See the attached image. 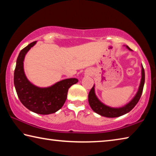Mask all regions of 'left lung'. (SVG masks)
<instances>
[{
    "instance_id": "8db88e82",
    "label": "left lung",
    "mask_w": 156,
    "mask_h": 156,
    "mask_svg": "<svg viewBox=\"0 0 156 156\" xmlns=\"http://www.w3.org/2000/svg\"><path fill=\"white\" fill-rule=\"evenodd\" d=\"M126 47L129 49L131 50L128 46ZM145 80V75H144V69L143 67H142V79L141 83L140 84L139 89L138 93L136 94V96L133 98V99L128 103L125 107L121 108H112L108 106H106L104 104H102L100 100L97 98V97L95 94L94 92V86L91 89L89 93L88 100L89 105L94 112L97 113L102 116L107 118H116L119 117L122 115H125L126 113L130 112L131 109H133V107L136 106L138 103L140 98L142 96V91H143V87L144 84Z\"/></svg>"
}]
</instances>
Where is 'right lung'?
Returning <instances> with one entry per match:
<instances>
[{"instance_id":"right-lung-1","label":"right lung","mask_w":156,"mask_h":156,"mask_svg":"<svg viewBox=\"0 0 156 156\" xmlns=\"http://www.w3.org/2000/svg\"><path fill=\"white\" fill-rule=\"evenodd\" d=\"M36 43L34 41L29 44L19 53L14 70V86L21 103L29 110L38 114H51L61 109L67 99L68 89L78 80L65 79L47 88H40L31 84L25 75L23 60L25 54Z\"/></svg>"}]
</instances>
